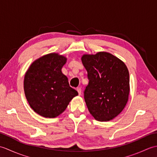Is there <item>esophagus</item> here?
<instances>
[{"label": "esophagus", "mask_w": 157, "mask_h": 157, "mask_svg": "<svg viewBox=\"0 0 157 157\" xmlns=\"http://www.w3.org/2000/svg\"><path fill=\"white\" fill-rule=\"evenodd\" d=\"M77 91H78L79 95H81V94H82V89H81V88H77Z\"/></svg>", "instance_id": "esophagus-1"}]
</instances>
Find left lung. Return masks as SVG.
Returning a JSON list of instances; mask_svg holds the SVG:
<instances>
[{
    "mask_svg": "<svg viewBox=\"0 0 157 157\" xmlns=\"http://www.w3.org/2000/svg\"><path fill=\"white\" fill-rule=\"evenodd\" d=\"M82 62L88 72L84 99L90 113L99 121H109L125 108L129 94V75L121 60L107 52L85 54Z\"/></svg>",
    "mask_w": 157,
    "mask_h": 157,
    "instance_id": "1",
    "label": "left lung"
}]
</instances>
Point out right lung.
<instances>
[{"mask_svg":"<svg viewBox=\"0 0 157 157\" xmlns=\"http://www.w3.org/2000/svg\"><path fill=\"white\" fill-rule=\"evenodd\" d=\"M66 62L65 56L50 53L35 60L25 74L26 99L34 112L44 117L55 118L61 115L78 95L61 71Z\"/></svg>","mask_w":157,"mask_h":157,"instance_id":"obj_1","label":"right lung"}]
</instances>
